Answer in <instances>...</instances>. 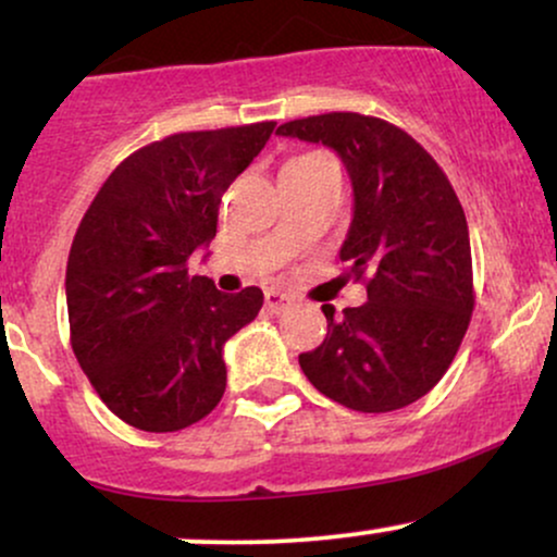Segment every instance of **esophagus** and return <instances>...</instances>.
<instances>
[{
  "mask_svg": "<svg viewBox=\"0 0 557 557\" xmlns=\"http://www.w3.org/2000/svg\"><path fill=\"white\" fill-rule=\"evenodd\" d=\"M264 304L272 314H280V311L290 306V296H285V293H280V290H267Z\"/></svg>",
  "mask_w": 557,
  "mask_h": 557,
  "instance_id": "1",
  "label": "esophagus"
}]
</instances>
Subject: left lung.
<instances>
[{"label":"left lung","instance_id":"obj_1","mask_svg":"<svg viewBox=\"0 0 557 557\" xmlns=\"http://www.w3.org/2000/svg\"><path fill=\"white\" fill-rule=\"evenodd\" d=\"M280 136L324 144L354 183L341 248L369 300L335 317L298 363L319 393L361 413L411 406L443 380L474 311L471 243L461 201L430 151L387 120L327 112L290 120Z\"/></svg>","mask_w":557,"mask_h":557}]
</instances>
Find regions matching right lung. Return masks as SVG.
Returning a JSON list of instances; mask_svg holds the SVG:
<instances>
[{
  "instance_id": "1",
  "label": "right lung",
  "mask_w": 557,
  "mask_h": 557,
  "mask_svg": "<svg viewBox=\"0 0 557 557\" xmlns=\"http://www.w3.org/2000/svg\"><path fill=\"white\" fill-rule=\"evenodd\" d=\"M277 123L175 133L114 168L67 259L70 345L107 408L144 432L212 413L227 385L222 345L264 293H220L188 259L216 235L222 194Z\"/></svg>"
}]
</instances>
